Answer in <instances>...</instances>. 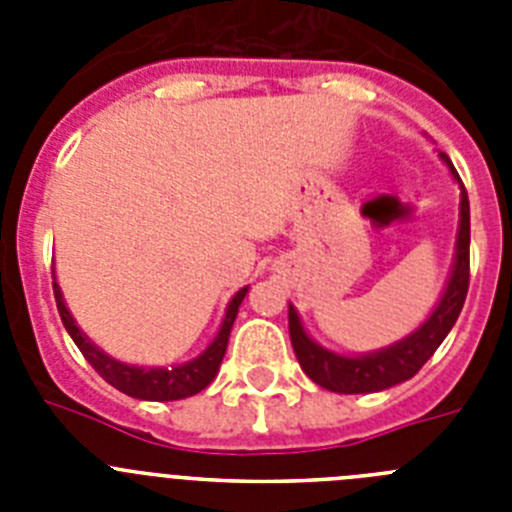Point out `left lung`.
<instances>
[{
    "label": "left lung",
    "instance_id": "1",
    "mask_svg": "<svg viewBox=\"0 0 512 512\" xmlns=\"http://www.w3.org/2000/svg\"><path fill=\"white\" fill-rule=\"evenodd\" d=\"M441 158L443 164L451 169V176L459 182L461 205L454 266H451L446 292L438 300L436 310L431 312V318L425 320L415 333H410L408 338H402V341L392 343L382 351L341 356L312 341L305 328H302L297 310L289 305V338H292L297 361H300L302 372L325 390L341 392V395H364V392H382L387 387H395V384L415 377L420 372V366L436 354V348L441 346L443 338L449 336V330L454 328L469 289V197L449 156L441 153Z\"/></svg>",
    "mask_w": 512,
    "mask_h": 512
}]
</instances>
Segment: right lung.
Listing matches in <instances>:
<instances>
[{
    "mask_svg": "<svg viewBox=\"0 0 512 512\" xmlns=\"http://www.w3.org/2000/svg\"><path fill=\"white\" fill-rule=\"evenodd\" d=\"M56 279V277H53ZM248 287L238 289L233 300L228 302V310H225V318L217 336L212 338L210 346L202 351L197 359L187 361V364L171 366H133L122 364V361L107 356L99 346H94L87 338V333L76 325L74 315L69 312L66 302H63L61 287L53 282V295H56L58 315L63 320V328L69 330V336L74 338V343L79 346V351L84 354V359L94 366V372L110 382L115 390L125 392L130 397H138V400H153V402H169V400H184V397H192L197 392H202L207 384L215 379L217 369L223 364L225 348H228L230 328L235 323V315H238V307H241L243 297H246Z\"/></svg>",
    "mask_w": 512,
    "mask_h": 512,
    "instance_id": "right-lung-1",
    "label": "right lung"
}]
</instances>
